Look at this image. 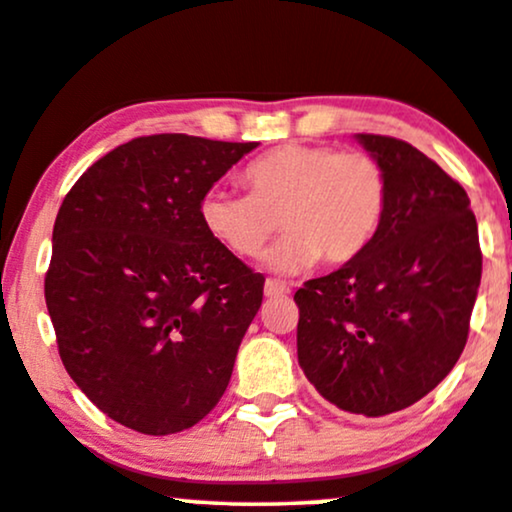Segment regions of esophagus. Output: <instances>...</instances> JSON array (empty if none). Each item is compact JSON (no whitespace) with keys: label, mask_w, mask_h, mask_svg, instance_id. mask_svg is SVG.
Here are the masks:
<instances>
[{"label":"esophagus","mask_w":512,"mask_h":512,"mask_svg":"<svg viewBox=\"0 0 512 512\" xmlns=\"http://www.w3.org/2000/svg\"><path fill=\"white\" fill-rule=\"evenodd\" d=\"M290 292V285L283 283V281H276V278H269L267 283H264V295L267 297H283Z\"/></svg>","instance_id":"obj_1"}]
</instances>
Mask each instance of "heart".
I'll return each instance as SVG.
<instances>
[{"instance_id": "heart-1", "label": "heart", "mask_w": 512, "mask_h": 512, "mask_svg": "<svg viewBox=\"0 0 512 512\" xmlns=\"http://www.w3.org/2000/svg\"><path fill=\"white\" fill-rule=\"evenodd\" d=\"M241 180L248 194L208 189L199 220L215 243L243 260L260 257L281 222L288 234L269 255V267L281 274L318 260L327 267L358 260L391 201L384 163L360 149L290 142L248 163Z\"/></svg>"}]
</instances>
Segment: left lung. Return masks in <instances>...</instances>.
I'll use <instances>...</instances> for the list:
<instances>
[{
    "instance_id": "8db88e82",
    "label": "left lung",
    "mask_w": 512,
    "mask_h": 512,
    "mask_svg": "<svg viewBox=\"0 0 512 512\" xmlns=\"http://www.w3.org/2000/svg\"><path fill=\"white\" fill-rule=\"evenodd\" d=\"M391 201L358 260L295 292L297 358L339 410L384 417L431 393L459 360L482 276L470 199L410 142L358 133Z\"/></svg>"
}]
</instances>
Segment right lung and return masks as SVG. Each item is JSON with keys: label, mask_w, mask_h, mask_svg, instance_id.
Wrapping results in <instances>:
<instances>
[{"label": "right lung", "mask_w": 512, "mask_h": 512, "mask_svg": "<svg viewBox=\"0 0 512 512\" xmlns=\"http://www.w3.org/2000/svg\"><path fill=\"white\" fill-rule=\"evenodd\" d=\"M255 147L142 135L95 161L58 210L44 297L60 360L121 426L180 433L227 391L264 276L208 236L199 201Z\"/></svg>", "instance_id": "1"}]
</instances>
